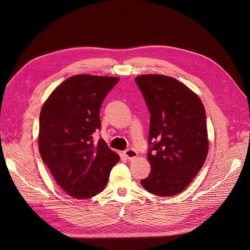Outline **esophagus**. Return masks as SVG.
Segmentation results:
<instances>
[{"label":"esophagus","instance_id":"esophagus-1","mask_svg":"<svg viewBox=\"0 0 250 250\" xmlns=\"http://www.w3.org/2000/svg\"><path fill=\"white\" fill-rule=\"evenodd\" d=\"M124 154L126 157V159H128V160H133L137 157V152L133 149H127L126 151L124 152Z\"/></svg>","mask_w":250,"mask_h":250}]
</instances>
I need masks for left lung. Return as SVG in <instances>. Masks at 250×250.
Listing matches in <instances>:
<instances>
[{"mask_svg": "<svg viewBox=\"0 0 250 250\" xmlns=\"http://www.w3.org/2000/svg\"><path fill=\"white\" fill-rule=\"evenodd\" d=\"M151 113L148 153L150 175L141 180L149 193L170 197L183 192L208 153L205 106L192 89L165 75L135 78Z\"/></svg>", "mask_w": 250, "mask_h": 250, "instance_id": "8db88e82", "label": "left lung"}]
</instances>
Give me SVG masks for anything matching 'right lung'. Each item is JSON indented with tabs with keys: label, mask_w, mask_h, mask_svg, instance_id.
I'll return each mask as SVG.
<instances>
[{
	"label": "right lung",
	"mask_w": 250,
	"mask_h": 250,
	"mask_svg": "<svg viewBox=\"0 0 250 250\" xmlns=\"http://www.w3.org/2000/svg\"><path fill=\"white\" fill-rule=\"evenodd\" d=\"M120 78L75 75L61 83L40 113L39 151L56 183L75 199L96 196L107 185L120 156L92 134L100 129L99 111Z\"/></svg>",
	"instance_id": "right-lung-1"
}]
</instances>
